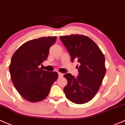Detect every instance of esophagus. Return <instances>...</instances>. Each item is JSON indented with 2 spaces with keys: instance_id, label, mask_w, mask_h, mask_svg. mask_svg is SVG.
<instances>
[{
  "instance_id": "obj_1",
  "label": "esophagus",
  "mask_w": 125,
  "mask_h": 125,
  "mask_svg": "<svg viewBox=\"0 0 125 125\" xmlns=\"http://www.w3.org/2000/svg\"><path fill=\"white\" fill-rule=\"evenodd\" d=\"M62 76H63L62 73H60V72H59V73H58V76L60 77V78H61V77H62Z\"/></svg>"
}]
</instances>
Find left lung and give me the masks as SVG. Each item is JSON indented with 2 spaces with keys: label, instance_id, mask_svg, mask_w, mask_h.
<instances>
[{
  "label": "left lung",
  "instance_id": "obj_1",
  "mask_svg": "<svg viewBox=\"0 0 125 125\" xmlns=\"http://www.w3.org/2000/svg\"><path fill=\"white\" fill-rule=\"evenodd\" d=\"M60 40L71 56L79 62L78 77L66 73L67 84L64 88L67 98L76 104L91 101L99 90L106 73L105 56L92 40L81 35L61 36ZM78 67V65H77Z\"/></svg>",
  "mask_w": 125,
  "mask_h": 125
}]
</instances>
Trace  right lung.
Returning a JSON list of instances; mask_svg holds the SVG:
<instances>
[{"instance_id": "obj_1", "label": "right lung", "mask_w": 125, "mask_h": 125, "mask_svg": "<svg viewBox=\"0 0 125 125\" xmlns=\"http://www.w3.org/2000/svg\"><path fill=\"white\" fill-rule=\"evenodd\" d=\"M56 40V37H47L28 41L12 55L10 75L15 88L24 99L31 102L43 101L58 79L57 72L39 67L47 59L50 47Z\"/></svg>"}]
</instances>
